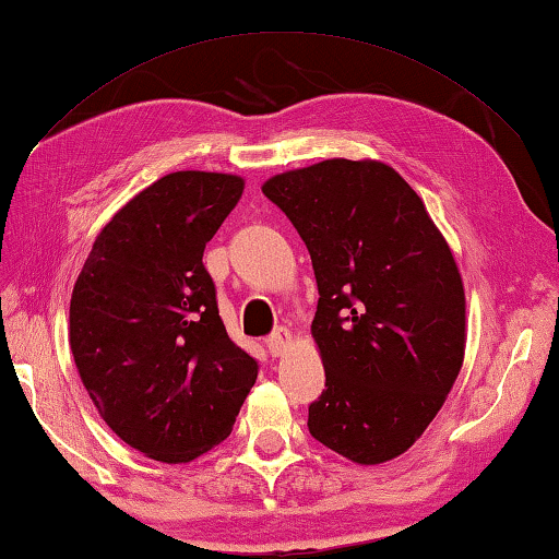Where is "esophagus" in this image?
<instances>
[{
    "instance_id": "1",
    "label": "esophagus",
    "mask_w": 559,
    "mask_h": 559,
    "mask_svg": "<svg viewBox=\"0 0 559 559\" xmlns=\"http://www.w3.org/2000/svg\"><path fill=\"white\" fill-rule=\"evenodd\" d=\"M290 344H293V332L290 330H278L266 338V346H269L271 356H283Z\"/></svg>"
}]
</instances>
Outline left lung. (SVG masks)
I'll list each match as a JSON object with an SVG mask.
<instances>
[{"label":"left lung","instance_id":"obj_1","mask_svg":"<svg viewBox=\"0 0 559 559\" xmlns=\"http://www.w3.org/2000/svg\"><path fill=\"white\" fill-rule=\"evenodd\" d=\"M310 251L326 390L308 429L358 465L409 451L465 358V288L417 191L385 162L324 159L261 186Z\"/></svg>","mask_w":559,"mask_h":559}]
</instances>
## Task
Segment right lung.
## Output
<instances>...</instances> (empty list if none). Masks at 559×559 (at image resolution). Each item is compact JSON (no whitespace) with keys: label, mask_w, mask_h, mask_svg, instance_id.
I'll use <instances>...</instances> for the list:
<instances>
[{"label":"right lung","mask_w":559,"mask_h":559,"mask_svg":"<svg viewBox=\"0 0 559 559\" xmlns=\"http://www.w3.org/2000/svg\"><path fill=\"white\" fill-rule=\"evenodd\" d=\"M242 191L237 174H167L102 227L74 283V366L102 419L152 461L191 463L223 443L257 380L203 266Z\"/></svg>","instance_id":"add662e5"}]
</instances>
